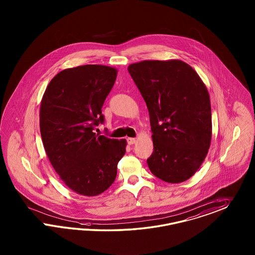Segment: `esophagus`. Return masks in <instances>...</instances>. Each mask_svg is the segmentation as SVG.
I'll use <instances>...</instances> for the list:
<instances>
[{"mask_svg": "<svg viewBox=\"0 0 255 255\" xmlns=\"http://www.w3.org/2000/svg\"><path fill=\"white\" fill-rule=\"evenodd\" d=\"M135 138H133V137H128L127 138V143L129 144V145H132V144H134L135 143Z\"/></svg>", "mask_w": 255, "mask_h": 255, "instance_id": "obj_1", "label": "esophagus"}]
</instances>
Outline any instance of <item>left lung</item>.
<instances>
[{"mask_svg":"<svg viewBox=\"0 0 255 255\" xmlns=\"http://www.w3.org/2000/svg\"><path fill=\"white\" fill-rule=\"evenodd\" d=\"M128 71L148 110L153 151L147 163L159 179L185 182L201 167L212 136L210 98L197 72L181 60H146Z\"/></svg>","mask_w":255,"mask_h":255,"instance_id":"1","label":"left lung"}]
</instances>
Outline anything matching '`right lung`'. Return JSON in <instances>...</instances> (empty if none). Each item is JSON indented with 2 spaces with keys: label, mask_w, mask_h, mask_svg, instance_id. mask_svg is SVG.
Wrapping results in <instances>:
<instances>
[{
  "label": "right lung",
  "mask_w": 255,
  "mask_h": 255,
  "mask_svg": "<svg viewBox=\"0 0 255 255\" xmlns=\"http://www.w3.org/2000/svg\"><path fill=\"white\" fill-rule=\"evenodd\" d=\"M117 70L85 65L62 70L46 88L40 106V133L46 153L62 181L84 196L103 193L114 183L126 140L99 135L102 107Z\"/></svg>",
  "instance_id": "1"
}]
</instances>
